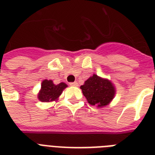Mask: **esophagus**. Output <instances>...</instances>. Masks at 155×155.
Wrapping results in <instances>:
<instances>
[{"label": "esophagus", "instance_id": "esophagus-1", "mask_svg": "<svg viewBox=\"0 0 155 155\" xmlns=\"http://www.w3.org/2000/svg\"><path fill=\"white\" fill-rule=\"evenodd\" d=\"M70 85L71 86H73V87H76V86H78V83L77 82L70 83Z\"/></svg>", "mask_w": 155, "mask_h": 155}]
</instances>
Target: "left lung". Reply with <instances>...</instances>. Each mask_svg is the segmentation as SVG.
<instances>
[{
    "label": "left lung",
    "instance_id": "8db88e82",
    "mask_svg": "<svg viewBox=\"0 0 155 155\" xmlns=\"http://www.w3.org/2000/svg\"><path fill=\"white\" fill-rule=\"evenodd\" d=\"M80 88L87 102L97 107L107 105L115 95V88L112 83L97 75L88 78Z\"/></svg>",
    "mask_w": 155,
    "mask_h": 155
}]
</instances>
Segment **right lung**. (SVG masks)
I'll return each instance as SVG.
<instances>
[{
	"instance_id": "1",
	"label": "right lung",
	"mask_w": 155,
	"mask_h": 155,
	"mask_svg": "<svg viewBox=\"0 0 155 155\" xmlns=\"http://www.w3.org/2000/svg\"><path fill=\"white\" fill-rule=\"evenodd\" d=\"M68 85L64 83L54 84L51 80H45L42 83V87L38 94V99L42 102H50L54 101L61 95L63 90Z\"/></svg>"
}]
</instances>
